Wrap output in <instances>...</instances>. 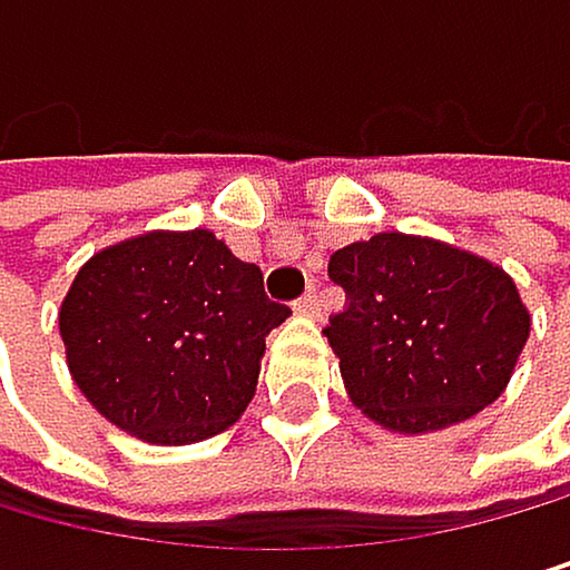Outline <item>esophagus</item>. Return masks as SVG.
<instances>
[{
  "mask_svg": "<svg viewBox=\"0 0 570 570\" xmlns=\"http://www.w3.org/2000/svg\"><path fill=\"white\" fill-rule=\"evenodd\" d=\"M296 314H306V317H317L321 314V299H317L314 288H309L303 299H296Z\"/></svg>",
  "mask_w": 570,
  "mask_h": 570,
  "instance_id": "1",
  "label": "esophagus"
}]
</instances>
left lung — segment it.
Masks as SVG:
<instances>
[{
    "label": "left lung",
    "mask_w": 570,
    "mask_h": 570,
    "mask_svg": "<svg viewBox=\"0 0 570 570\" xmlns=\"http://www.w3.org/2000/svg\"><path fill=\"white\" fill-rule=\"evenodd\" d=\"M328 274L350 303L324 335L360 414L429 435L503 396L532 314L500 264L429 235L379 232L335 249Z\"/></svg>",
    "instance_id": "obj_1"
}]
</instances>
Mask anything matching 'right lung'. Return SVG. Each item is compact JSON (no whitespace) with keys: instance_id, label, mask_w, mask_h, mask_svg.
Listing matches in <instances>:
<instances>
[{"instance_id":"right-lung-1","label":"right lung","mask_w":570,"mask_h":570,"mask_svg":"<svg viewBox=\"0 0 570 570\" xmlns=\"http://www.w3.org/2000/svg\"><path fill=\"white\" fill-rule=\"evenodd\" d=\"M292 314L264 274L206 232H146L99 249L60 306L67 367L120 432L185 446L249 406L264 338Z\"/></svg>"}]
</instances>
